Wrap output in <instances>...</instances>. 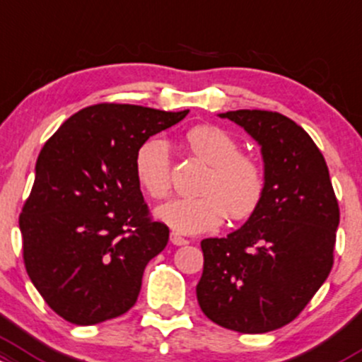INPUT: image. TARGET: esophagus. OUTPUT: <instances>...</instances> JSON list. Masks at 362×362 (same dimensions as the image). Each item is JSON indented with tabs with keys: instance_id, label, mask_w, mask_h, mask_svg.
<instances>
[{
	"instance_id": "obj_1",
	"label": "esophagus",
	"mask_w": 362,
	"mask_h": 362,
	"mask_svg": "<svg viewBox=\"0 0 362 362\" xmlns=\"http://www.w3.org/2000/svg\"><path fill=\"white\" fill-rule=\"evenodd\" d=\"M170 242H172L173 245H185V244H189V240L184 239V237H182V235H178L177 232L170 233Z\"/></svg>"
}]
</instances>
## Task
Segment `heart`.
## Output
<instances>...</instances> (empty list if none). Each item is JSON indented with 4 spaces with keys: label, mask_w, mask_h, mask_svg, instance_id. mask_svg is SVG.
Segmentation results:
<instances>
[{
    "label": "heart",
    "mask_w": 362,
    "mask_h": 362,
    "mask_svg": "<svg viewBox=\"0 0 362 362\" xmlns=\"http://www.w3.org/2000/svg\"><path fill=\"white\" fill-rule=\"evenodd\" d=\"M184 144L206 165L209 172L197 197L166 202L156 216L182 233H201L218 228L226 216L233 221L251 218L266 192L263 165L240 153L235 137L214 125H196L184 134ZM139 185L153 199H166L172 192L170 149L163 139H149L136 153Z\"/></svg>",
    "instance_id": "heart-1"
}]
</instances>
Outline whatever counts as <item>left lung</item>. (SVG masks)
I'll list each match as a JSON object with an SVG mask.
<instances>
[{"instance_id": "8db88e82", "label": "left lung", "mask_w": 362, "mask_h": 362, "mask_svg": "<svg viewBox=\"0 0 362 362\" xmlns=\"http://www.w3.org/2000/svg\"><path fill=\"white\" fill-rule=\"evenodd\" d=\"M220 117L259 142L266 192L244 226L201 242L197 303L223 328L273 332L300 315L332 272L339 202L327 161L303 127L266 110Z\"/></svg>"}]
</instances>
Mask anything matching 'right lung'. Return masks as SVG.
<instances>
[{
    "label": "right lung",
    "instance_id": "right-lung-1",
    "mask_svg": "<svg viewBox=\"0 0 362 362\" xmlns=\"http://www.w3.org/2000/svg\"><path fill=\"white\" fill-rule=\"evenodd\" d=\"M187 113L99 103L46 141L18 225L27 275L63 320L87 327L136 304L170 235L142 197L136 153Z\"/></svg>",
    "mask_w": 362,
    "mask_h": 362
}]
</instances>
